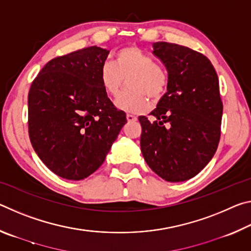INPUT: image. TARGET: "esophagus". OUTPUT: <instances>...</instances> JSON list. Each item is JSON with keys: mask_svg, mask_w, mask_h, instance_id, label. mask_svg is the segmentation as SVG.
Returning <instances> with one entry per match:
<instances>
[{"mask_svg": "<svg viewBox=\"0 0 251 251\" xmlns=\"http://www.w3.org/2000/svg\"><path fill=\"white\" fill-rule=\"evenodd\" d=\"M126 118H127V121H128V122H136V121H137V117L131 115V114H127Z\"/></svg>", "mask_w": 251, "mask_h": 251, "instance_id": "obj_1", "label": "esophagus"}]
</instances>
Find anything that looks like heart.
<instances>
[{
	"instance_id": "heart-1",
	"label": "heart",
	"mask_w": 251,
	"mask_h": 251,
	"mask_svg": "<svg viewBox=\"0 0 251 251\" xmlns=\"http://www.w3.org/2000/svg\"><path fill=\"white\" fill-rule=\"evenodd\" d=\"M130 90L118 96L115 104L130 114L144 113L150 106L165 96L169 85V76L164 66L154 62L150 54L135 45L118 50L114 64L104 62L100 69V82L108 95L116 97L125 79Z\"/></svg>"
}]
</instances>
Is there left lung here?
<instances>
[{
  "instance_id": "8db88e82",
  "label": "left lung",
  "mask_w": 251,
  "mask_h": 251,
  "mask_svg": "<svg viewBox=\"0 0 251 251\" xmlns=\"http://www.w3.org/2000/svg\"><path fill=\"white\" fill-rule=\"evenodd\" d=\"M167 69L169 85L151 113L138 118L141 148L152 172L167 181H184L201 173L217 151L223 101L219 80L205 55L167 42L154 44Z\"/></svg>"
}]
</instances>
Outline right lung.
<instances>
[{
    "mask_svg": "<svg viewBox=\"0 0 251 251\" xmlns=\"http://www.w3.org/2000/svg\"><path fill=\"white\" fill-rule=\"evenodd\" d=\"M107 55L91 46L55 57L29 88V141L46 167L65 179H84L99 169L127 123L100 82Z\"/></svg>",
    "mask_w": 251,
    "mask_h": 251,
    "instance_id": "right-lung-1",
    "label": "right lung"
}]
</instances>
